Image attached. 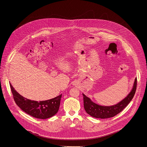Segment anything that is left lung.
Here are the masks:
<instances>
[{
    "instance_id": "8db88e82",
    "label": "left lung",
    "mask_w": 147,
    "mask_h": 147,
    "mask_svg": "<svg viewBox=\"0 0 147 147\" xmlns=\"http://www.w3.org/2000/svg\"><path fill=\"white\" fill-rule=\"evenodd\" d=\"M136 86L137 78L135 80L132 89L126 98L118 104L110 106L97 105L92 102L89 97L83 94L84 109L89 115L96 118L105 119L113 117L121 112L130 102L135 95Z\"/></svg>"
}]
</instances>
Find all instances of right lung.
<instances>
[{
  "instance_id": "obj_1",
  "label": "right lung",
  "mask_w": 147,
  "mask_h": 147,
  "mask_svg": "<svg viewBox=\"0 0 147 147\" xmlns=\"http://www.w3.org/2000/svg\"><path fill=\"white\" fill-rule=\"evenodd\" d=\"M10 86L16 104L22 111L30 116L44 119L50 118L58 113L62 94L54 98L38 102L24 98L15 90L11 84Z\"/></svg>"
}]
</instances>
